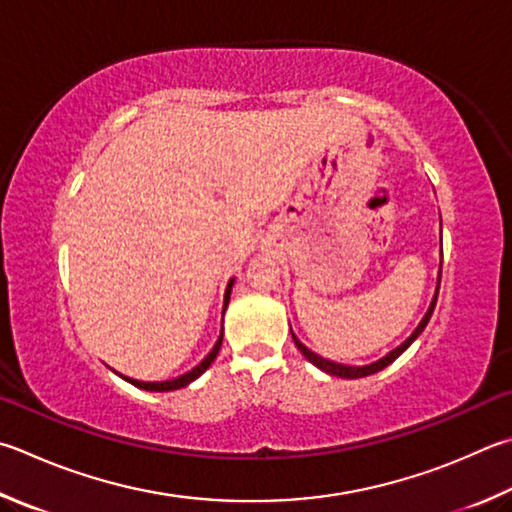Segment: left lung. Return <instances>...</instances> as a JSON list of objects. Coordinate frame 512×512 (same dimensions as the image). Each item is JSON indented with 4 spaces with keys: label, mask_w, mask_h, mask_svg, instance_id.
<instances>
[{
    "label": "left lung",
    "mask_w": 512,
    "mask_h": 512,
    "mask_svg": "<svg viewBox=\"0 0 512 512\" xmlns=\"http://www.w3.org/2000/svg\"><path fill=\"white\" fill-rule=\"evenodd\" d=\"M439 284H441V280H439ZM436 297H439V286H436V295H434V300H432V304H430V309H427V313H425V318L421 320V324H418L416 327V331L412 333L410 338H407L401 347H396L394 351H389L385 358H380L378 362H371V365H365V367H349V365H338V362H331V360H324L322 356H318V353H313L311 349H306L300 340H297L295 336H293V342H295V347L302 351V356L309 360V362H313L315 367L318 369H322V371H327V374H331V376H340V378H365V376H371V374H376V371H380V369H385L387 365H392V362L401 356V353L412 345V342L421 336L423 333V329L427 327V322H430V318H432V311H434V306H436Z\"/></svg>",
    "instance_id": "1"
}]
</instances>
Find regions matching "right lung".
<instances>
[{
    "label": "right lung",
    "instance_id": "right-lung-1",
    "mask_svg": "<svg viewBox=\"0 0 512 512\" xmlns=\"http://www.w3.org/2000/svg\"><path fill=\"white\" fill-rule=\"evenodd\" d=\"M230 288H232V282L228 284V288H226V300H224V311H226V306H228V300H230ZM221 340H224V331H221V336H219V340H217V345L212 347V351L208 353L206 358H203L197 367H194L192 371H188V374H183V376H179V378H174V380H165V383H141V380H132V378H125L127 383H132V385H136V387H141V389H147V392H170V389H181V387H185V385H190L192 380H197L203 371H206L208 367H210V362L217 358V353H219V349H221Z\"/></svg>",
    "mask_w": 512,
    "mask_h": 512
}]
</instances>
